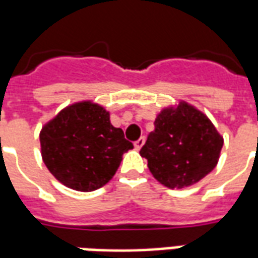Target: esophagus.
<instances>
[{
    "mask_svg": "<svg viewBox=\"0 0 258 258\" xmlns=\"http://www.w3.org/2000/svg\"><path fill=\"white\" fill-rule=\"evenodd\" d=\"M144 143H146V137H140L139 140H136V142H135V147H136V150H140V148L144 146Z\"/></svg>",
    "mask_w": 258,
    "mask_h": 258,
    "instance_id": "34e87169",
    "label": "esophagus"
}]
</instances>
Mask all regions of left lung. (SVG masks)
<instances>
[{
    "label": "left lung",
    "mask_w": 258,
    "mask_h": 258,
    "mask_svg": "<svg viewBox=\"0 0 258 258\" xmlns=\"http://www.w3.org/2000/svg\"><path fill=\"white\" fill-rule=\"evenodd\" d=\"M140 155L158 181L169 188H184L212 172L223 148V137L201 111L180 103L163 110L154 122Z\"/></svg>",
    "instance_id": "obj_1"
}]
</instances>
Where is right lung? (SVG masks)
Returning a JSON list of instances; mask_svg holds the SVG:
<instances>
[{
  "instance_id": "obj_1",
  "label": "right lung",
  "mask_w": 258,
  "mask_h": 258,
  "mask_svg": "<svg viewBox=\"0 0 258 258\" xmlns=\"http://www.w3.org/2000/svg\"><path fill=\"white\" fill-rule=\"evenodd\" d=\"M46 168L60 183L77 191H93L110 181L122 155L133 148L110 114L89 101L59 112L39 135Z\"/></svg>"
}]
</instances>
